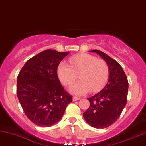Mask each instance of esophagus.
<instances>
[{"label":"esophagus","instance_id":"1","mask_svg":"<svg viewBox=\"0 0 146 146\" xmlns=\"http://www.w3.org/2000/svg\"><path fill=\"white\" fill-rule=\"evenodd\" d=\"M79 100H80V98H77V97H73V102H76V101Z\"/></svg>","mask_w":146,"mask_h":146}]
</instances>
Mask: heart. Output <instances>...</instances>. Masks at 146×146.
Returning <instances> with one entry per match:
<instances>
[{"instance_id":"heart-1","label":"heart","mask_w":146,"mask_h":146,"mask_svg":"<svg viewBox=\"0 0 146 146\" xmlns=\"http://www.w3.org/2000/svg\"><path fill=\"white\" fill-rule=\"evenodd\" d=\"M70 65L61 63L57 68V75L65 85H71L77 78L80 80L70 87L69 91L76 96H82L90 90L100 91L109 78L110 69L104 60L98 59L89 54H79L71 57Z\"/></svg>"}]
</instances>
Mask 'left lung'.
<instances>
[{
  "mask_svg": "<svg viewBox=\"0 0 146 146\" xmlns=\"http://www.w3.org/2000/svg\"><path fill=\"white\" fill-rule=\"evenodd\" d=\"M90 52L100 56L110 69L108 83L94 96L87 98L90 106L83 117L91 127L103 129L116 121L127 103L128 81L123 68L115 60L98 50Z\"/></svg>",
  "mask_w": 146,
  "mask_h": 146,
  "instance_id": "1",
  "label": "left lung"
}]
</instances>
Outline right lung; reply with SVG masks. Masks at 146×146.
<instances>
[{
  "label": "right lung",
  "instance_id": "1",
  "mask_svg": "<svg viewBox=\"0 0 146 146\" xmlns=\"http://www.w3.org/2000/svg\"><path fill=\"white\" fill-rule=\"evenodd\" d=\"M69 53L45 50L28 60L19 72L17 97L27 117L36 125H55L72 102L57 76L60 62Z\"/></svg>",
  "mask_w": 146,
  "mask_h": 146
}]
</instances>
